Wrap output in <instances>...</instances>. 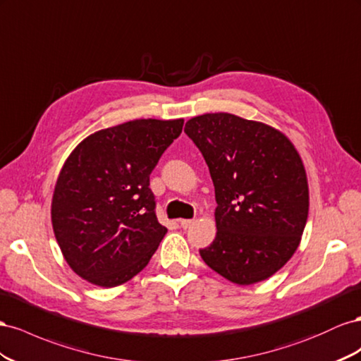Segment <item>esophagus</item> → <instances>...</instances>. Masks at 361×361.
Wrapping results in <instances>:
<instances>
[{"mask_svg":"<svg viewBox=\"0 0 361 361\" xmlns=\"http://www.w3.org/2000/svg\"><path fill=\"white\" fill-rule=\"evenodd\" d=\"M193 224V219H180V225H181V228H189V226Z\"/></svg>","mask_w":361,"mask_h":361,"instance_id":"obj_1","label":"esophagus"}]
</instances>
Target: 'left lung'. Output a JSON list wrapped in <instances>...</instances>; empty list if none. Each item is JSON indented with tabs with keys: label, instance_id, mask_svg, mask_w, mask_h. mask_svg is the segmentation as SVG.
<instances>
[{
	"label": "left lung",
	"instance_id": "1",
	"mask_svg": "<svg viewBox=\"0 0 361 361\" xmlns=\"http://www.w3.org/2000/svg\"><path fill=\"white\" fill-rule=\"evenodd\" d=\"M210 169L218 207L216 238L202 260L226 280H267L292 259L308 216L302 159L283 131L231 113L186 122Z\"/></svg>",
	"mask_w": 361,
	"mask_h": 361
}]
</instances>
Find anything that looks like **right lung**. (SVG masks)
Masks as SVG:
<instances>
[{"label":"right lung","mask_w":361,"mask_h":361,"mask_svg":"<svg viewBox=\"0 0 361 361\" xmlns=\"http://www.w3.org/2000/svg\"><path fill=\"white\" fill-rule=\"evenodd\" d=\"M184 119H135L92 133L65 160L51 201L56 240L69 267L116 287L145 267L168 233L154 213L149 173Z\"/></svg>","instance_id":"obj_1"}]
</instances>
